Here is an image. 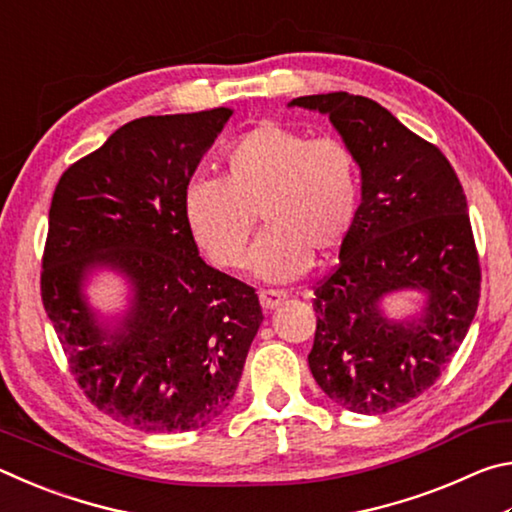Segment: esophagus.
Segmentation results:
<instances>
[{
  "mask_svg": "<svg viewBox=\"0 0 512 512\" xmlns=\"http://www.w3.org/2000/svg\"><path fill=\"white\" fill-rule=\"evenodd\" d=\"M284 300H287V291H280V289H259V302H262L264 309L280 307Z\"/></svg>",
  "mask_w": 512,
  "mask_h": 512,
  "instance_id": "obj_1",
  "label": "esophagus"
}]
</instances>
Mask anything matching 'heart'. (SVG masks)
Returning a JSON list of instances; mask_svg holds the SVG:
<instances>
[{
	"label": "heart",
	"mask_w": 512,
	"mask_h": 512,
	"mask_svg": "<svg viewBox=\"0 0 512 512\" xmlns=\"http://www.w3.org/2000/svg\"><path fill=\"white\" fill-rule=\"evenodd\" d=\"M221 167V178L189 180L183 196L187 228L216 266L244 264L257 214L266 232L250 264L264 280H291L348 239L361 187L341 137L262 121L225 146Z\"/></svg>",
	"instance_id": "heart-1"
}]
</instances>
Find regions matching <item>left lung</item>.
I'll use <instances>...</instances> for the list:
<instances>
[{"label": "left lung", "mask_w": 512, "mask_h": 512, "mask_svg": "<svg viewBox=\"0 0 512 512\" xmlns=\"http://www.w3.org/2000/svg\"><path fill=\"white\" fill-rule=\"evenodd\" d=\"M289 106L329 115L363 180L341 262L314 287L311 375L348 411L400 409L447 370L479 307L481 264L463 185L436 144L377 101L329 92ZM397 288L428 293L418 324L378 314L380 298Z\"/></svg>", "instance_id": "obj_1"}]
</instances>
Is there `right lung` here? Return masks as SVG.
<instances>
[{"mask_svg":"<svg viewBox=\"0 0 512 512\" xmlns=\"http://www.w3.org/2000/svg\"><path fill=\"white\" fill-rule=\"evenodd\" d=\"M230 115L128 121L67 167L51 198L42 305L83 395L133 429L194 431L219 418L264 320L253 287L198 257L183 212L189 178ZM97 263L136 287L132 316L110 337L80 298Z\"/></svg>","mask_w":512,"mask_h":512,"instance_id":"add662e5","label":"right lung"}]
</instances>
